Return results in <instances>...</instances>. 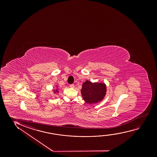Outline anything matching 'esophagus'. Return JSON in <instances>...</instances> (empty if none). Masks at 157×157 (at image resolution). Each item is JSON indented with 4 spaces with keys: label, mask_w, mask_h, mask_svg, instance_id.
Segmentation results:
<instances>
[{
    "label": "esophagus",
    "mask_w": 157,
    "mask_h": 157,
    "mask_svg": "<svg viewBox=\"0 0 157 157\" xmlns=\"http://www.w3.org/2000/svg\"><path fill=\"white\" fill-rule=\"evenodd\" d=\"M70 87L71 88H74L75 87V85L74 84H71V85H70Z\"/></svg>",
    "instance_id": "34e87169"
}]
</instances>
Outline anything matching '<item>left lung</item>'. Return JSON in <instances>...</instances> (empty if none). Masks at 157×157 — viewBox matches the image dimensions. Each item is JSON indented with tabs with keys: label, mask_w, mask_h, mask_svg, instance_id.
<instances>
[{
	"label": "left lung",
	"mask_w": 157,
	"mask_h": 157,
	"mask_svg": "<svg viewBox=\"0 0 157 157\" xmlns=\"http://www.w3.org/2000/svg\"><path fill=\"white\" fill-rule=\"evenodd\" d=\"M106 92L105 84L86 81L82 86V96L86 103H94L101 101Z\"/></svg>",
	"instance_id": "obj_1"
}]
</instances>
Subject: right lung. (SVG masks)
<instances>
[{
    "instance_id": "add662e5",
    "label": "right lung",
    "mask_w": 157,
    "mask_h": 157,
    "mask_svg": "<svg viewBox=\"0 0 157 157\" xmlns=\"http://www.w3.org/2000/svg\"><path fill=\"white\" fill-rule=\"evenodd\" d=\"M57 92H58V91H57Z\"/></svg>"
}]
</instances>
